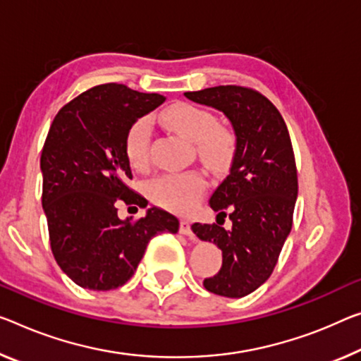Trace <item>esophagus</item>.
I'll use <instances>...</instances> for the list:
<instances>
[{"label": "esophagus", "instance_id": "34e87169", "mask_svg": "<svg viewBox=\"0 0 361 361\" xmlns=\"http://www.w3.org/2000/svg\"><path fill=\"white\" fill-rule=\"evenodd\" d=\"M179 231H180V234L187 235L188 238H195V234H193V231H192V227H190V223H188V221H185V219L180 221Z\"/></svg>", "mask_w": 361, "mask_h": 361}]
</instances>
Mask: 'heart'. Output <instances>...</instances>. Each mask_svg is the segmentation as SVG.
Masks as SVG:
<instances>
[{"label": "heart", "instance_id": "1", "mask_svg": "<svg viewBox=\"0 0 361 361\" xmlns=\"http://www.w3.org/2000/svg\"><path fill=\"white\" fill-rule=\"evenodd\" d=\"M163 123L187 140L195 143L202 161L212 169H226L237 153V134L231 126L219 124L212 109L198 104L177 102L163 109ZM152 123L138 118L129 126L124 137V153L134 169H145L149 163ZM207 180L192 171L182 174H163L148 184L149 198L174 212H187L202 195Z\"/></svg>", "mask_w": 361, "mask_h": 361}]
</instances>
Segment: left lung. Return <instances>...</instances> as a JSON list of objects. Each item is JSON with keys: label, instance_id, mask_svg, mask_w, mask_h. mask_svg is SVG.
Here are the masks:
<instances>
[{"label": "left lung", "instance_id": "obj_1", "mask_svg": "<svg viewBox=\"0 0 361 361\" xmlns=\"http://www.w3.org/2000/svg\"><path fill=\"white\" fill-rule=\"evenodd\" d=\"M184 95L223 111L237 134L231 173L209 198L218 219L229 216L232 227L195 223L192 231L223 250V266L203 281L204 289L245 297L273 274L292 229L298 180L289 130L274 104L250 87L219 85Z\"/></svg>", "mask_w": 361, "mask_h": 361}]
</instances>
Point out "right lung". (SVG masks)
Wrapping results in <instances>:
<instances>
[{
	"label": "right lung",
	"mask_w": 361,
	"mask_h": 361,
	"mask_svg": "<svg viewBox=\"0 0 361 361\" xmlns=\"http://www.w3.org/2000/svg\"><path fill=\"white\" fill-rule=\"evenodd\" d=\"M163 102L159 93L123 84L97 85L64 104L49 127L40 158L49 245L59 268L84 289L124 286L152 237L179 231L176 216L157 207L132 224L118 216L121 203H148L127 185L126 132Z\"/></svg>",
	"instance_id": "obj_1"
}]
</instances>
